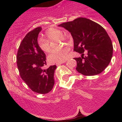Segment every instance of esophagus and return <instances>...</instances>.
<instances>
[{"label": "esophagus", "instance_id": "34e87169", "mask_svg": "<svg viewBox=\"0 0 122 122\" xmlns=\"http://www.w3.org/2000/svg\"><path fill=\"white\" fill-rule=\"evenodd\" d=\"M66 61H63V62H57V63H56V66H58V65H61V64H62V63H64Z\"/></svg>", "mask_w": 122, "mask_h": 122}]
</instances>
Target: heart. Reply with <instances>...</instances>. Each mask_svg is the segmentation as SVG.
I'll return each instance as SVG.
<instances>
[{"mask_svg":"<svg viewBox=\"0 0 122 122\" xmlns=\"http://www.w3.org/2000/svg\"><path fill=\"white\" fill-rule=\"evenodd\" d=\"M62 34V31L59 29H49L45 33L48 40L44 38L38 39V44L39 48L45 53H49L51 50V47L49 41H52L56 38L62 41L66 40L67 38ZM68 51L69 49L66 47L53 49L48 56L49 62L51 63H57L66 61L68 56Z\"/></svg>","mask_w":122,"mask_h":122,"instance_id":"heart-1","label":"heart"}]
</instances>
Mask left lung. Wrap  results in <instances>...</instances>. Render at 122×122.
<instances>
[{"label":"left lung","instance_id":"left-lung-1","mask_svg":"<svg viewBox=\"0 0 122 122\" xmlns=\"http://www.w3.org/2000/svg\"><path fill=\"white\" fill-rule=\"evenodd\" d=\"M58 26L71 33L74 40V51L81 54L74 59L76 71L85 76L98 75L110 63L113 46L106 30L100 25L87 18H78ZM87 55L84 56V53Z\"/></svg>","mask_w":122,"mask_h":122}]
</instances>
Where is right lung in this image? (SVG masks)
I'll use <instances>...</instances> for the list:
<instances>
[{
	"label": "right lung",
	"instance_id": "add662e5",
	"mask_svg": "<svg viewBox=\"0 0 122 122\" xmlns=\"http://www.w3.org/2000/svg\"><path fill=\"white\" fill-rule=\"evenodd\" d=\"M42 28L37 27L26 34L18 49L16 63L20 76L33 92L45 94L54 84L56 65L44 69L46 65V54L39 48L38 38Z\"/></svg>",
	"mask_w": 122,
	"mask_h": 122
}]
</instances>
